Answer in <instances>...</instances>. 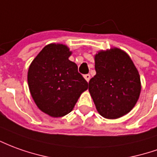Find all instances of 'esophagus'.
I'll return each instance as SVG.
<instances>
[{
  "label": "esophagus",
  "instance_id": "1",
  "mask_svg": "<svg viewBox=\"0 0 157 157\" xmlns=\"http://www.w3.org/2000/svg\"><path fill=\"white\" fill-rule=\"evenodd\" d=\"M84 78L86 79V82H89V81H90V78H91V75H90L89 74H86V75H84Z\"/></svg>",
  "mask_w": 157,
  "mask_h": 157
}]
</instances>
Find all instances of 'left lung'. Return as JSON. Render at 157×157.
I'll return each mask as SVG.
<instances>
[{
	"mask_svg": "<svg viewBox=\"0 0 157 157\" xmlns=\"http://www.w3.org/2000/svg\"><path fill=\"white\" fill-rule=\"evenodd\" d=\"M96 75L88 90L98 112L107 119L128 114L140 98L139 71L129 56L119 48L100 51L95 55Z\"/></svg>",
	"mask_w": 157,
	"mask_h": 157,
	"instance_id": "obj_1",
	"label": "left lung"
}]
</instances>
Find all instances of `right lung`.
I'll return each mask as SVG.
<instances>
[{
  "label": "right lung",
  "mask_w": 157,
  "mask_h": 157,
  "mask_svg": "<svg viewBox=\"0 0 157 157\" xmlns=\"http://www.w3.org/2000/svg\"><path fill=\"white\" fill-rule=\"evenodd\" d=\"M71 52L63 44L47 45L30 63L29 92L37 107L52 117L71 112L88 83L69 60Z\"/></svg>",
  "instance_id": "add662e5"
}]
</instances>
